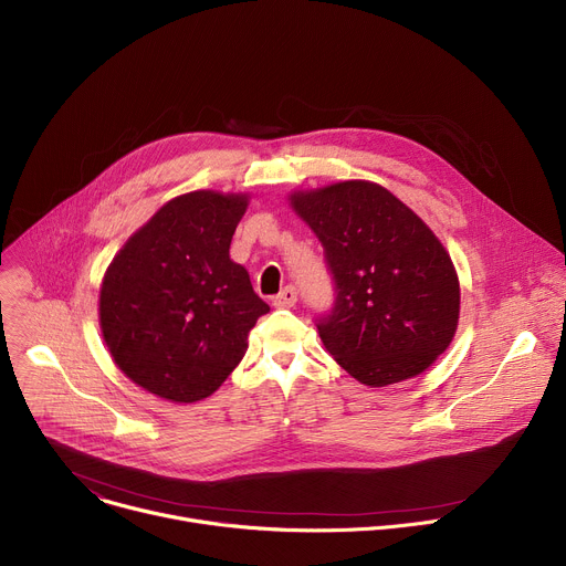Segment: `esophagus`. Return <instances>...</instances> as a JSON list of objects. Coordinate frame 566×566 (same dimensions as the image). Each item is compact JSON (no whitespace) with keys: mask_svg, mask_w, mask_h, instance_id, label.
Listing matches in <instances>:
<instances>
[{"mask_svg":"<svg viewBox=\"0 0 566 566\" xmlns=\"http://www.w3.org/2000/svg\"><path fill=\"white\" fill-rule=\"evenodd\" d=\"M297 302V291L295 286H284L275 297H273V306L277 308H291Z\"/></svg>","mask_w":566,"mask_h":566,"instance_id":"34e87169","label":"esophagus"}]
</instances>
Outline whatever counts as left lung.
I'll use <instances>...</instances> for the list:
<instances>
[{
    "instance_id": "8db88e82",
    "label": "left lung",
    "mask_w": 566,
    "mask_h": 566,
    "mask_svg": "<svg viewBox=\"0 0 566 566\" xmlns=\"http://www.w3.org/2000/svg\"><path fill=\"white\" fill-rule=\"evenodd\" d=\"M325 247L336 306L317 332L336 363L369 387L423 374L459 325V277L430 226L387 188L338 181L289 195Z\"/></svg>"
}]
</instances>
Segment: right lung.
<instances>
[{
  "instance_id": "obj_1",
  "label": "right lung",
  "mask_w": 566,
  "mask_h": 566,
  "mask_svg": "<svg viewBox=\"0 0 566 566\" xmlns=\"http://www.w3.org/2000/svg\"><path fill=\"white\" fill-rule=\"evenodd\" d=\"M244 192L195 190L140 226L105 271L98 317L116 367L145 391L197 402L221 387L249 349L269 304L230 241Z\"/></svg>"
}]
</instances>
